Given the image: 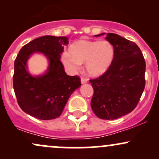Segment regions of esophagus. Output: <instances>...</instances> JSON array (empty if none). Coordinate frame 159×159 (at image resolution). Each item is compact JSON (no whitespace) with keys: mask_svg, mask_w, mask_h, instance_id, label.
Segmentation results:
<instances>
[{"mask_svg":"<svg viewBox=\"0 0 159 159\" xmlns=\"http://www.w3.org/2000/svg\"><path fill=\"white\" fill-rule=\"evenodd\" d=\"M87 81H88V79H87V78H85V77H81V84H85V83H87Z\"/></svg>","mask_w":159,"mask_h":159,"instance_id":"1","label":"esophagus"}]
</instances>
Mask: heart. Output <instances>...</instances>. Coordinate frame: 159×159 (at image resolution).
Returning <instances> with one entry per match:
<instances>
[{"label":"heart","instance_id":"heart-1","mask_svg":"<svg viewBox=\"0 0 159 159\" xmlns=\"http://www.w3.org/2000/svg\"><path fill=\"white\" fill-rule=\"evenodd\" d=\"M69 55L64 53L61 61L71 72L79 69L85 63V70L89 75L98 77L105 73L112 63L114 56L113 45L107 41L79 40L69 47Z\"/></svg>","mask_w":159,"mask_h":159}]
</instances>
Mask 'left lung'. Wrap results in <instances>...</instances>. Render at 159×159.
I'll return each mask as SVG.
<instances>
[{
  "label": "left lung",
  "instance_id": "1",
  "mask_svg": "<svg viewBox=\"0 0 159 159\" xmlns=\"http://www.w3.org/2000/svg\"><path fill=\"white\" fill-rule=\"evenodd\" d=\"M105 39L114 47V59L105 73L90 80L94 90L91 107L100 119L115 120L138 105L145 87L146 63L133 42L111 33Z\"/></svg>",
  "mask_w": 159,
  "mask_h": 159
}]
</instances>
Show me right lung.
I'll return each instance as SVG.
<instances>
[{
  "instance_id": "obj_1",
  "label": "right lung",
  "mask_w": 159,
  "mask_h": 159,
  "mask_svg": "<svg viewBox=\"0 0 159 159\" xmlns=\"http://www.w3.org/2000/svg\"><path fill=\"white\" fill-rule=\"evenodd\" d=\"M66 36H44L21 48L14 63L13 88L21 110L39 120H49L61 116L69 96L81 85L78 75L69 76L61 61ZM34 52L45 54L49 61L44 75L33 76L26 69V61Z\"/></svg>"
}]
</instances>
